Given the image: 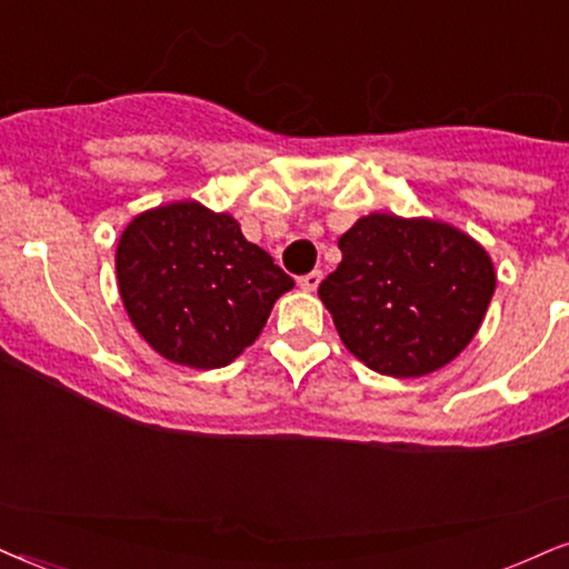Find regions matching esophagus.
<instances>
[{"instance_id": "esophagus-1", "label": "esophagus", "mask_w": 569, "mask_h": 569, "mask_svg": "<svg viewBox=\"0 0 569 569\" xmlns=\"http://www.w3.org/2000/svg\"><path fill=\"white\" fill-rule=\"evenodd\" d=\"M320 280H322V272L320 270H312V272H307V276L299 278V286L305 291H315L320 286Z\"/></svg>"}]
</instances>
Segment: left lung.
Wrapping results in <instances>:
<instances>
[{"mask_svg":"<svg viewBox=\"0 0 569 569\" xmlns=\"http://www.w3.org/2000/svg\"><path fill=\"white\" fill-rule=\"evenodd\" d=\"M343 260L320 283L347 349L393 378L449 365L478 333L496 289L491 257L446 222L376 212L338 239Z\"/></svg>","mask_w":569,"mask_h":569,"instance_id":"obj_1","label":"left lung"}]
</instances>
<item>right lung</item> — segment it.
I'll return each instance as SVG.
<instances>
[{"mask_svg":"<svg viewBox=\"0 0 569 569\" xmlns=\"http://www.w3.org/2000/svg\"><path fill=\"white\" fill-rule=\"evenodd\" d=\"M118 289L136 330L176 365L214 370L260 336L293 278L197 201L141 212L118 243Z\"/></svg>","mask_w":569,"mask_h":569,"instance_id":"obj_1","label":"right lung"}]
</instances>
